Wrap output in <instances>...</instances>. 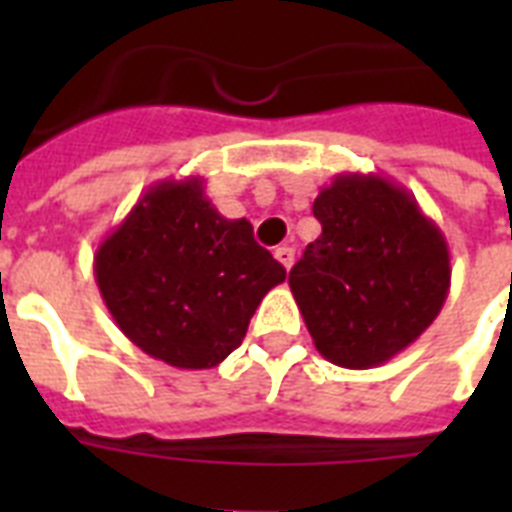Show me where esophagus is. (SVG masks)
I'll return each instance as SVG.
<instances>
[{"label": "esophagus", "mask_w": 512, "mask_h": 512, "mask_svg": "<svg viewBox=\"0 0 512 512\" xmlns=\"http://www.w3.org/2000/svg\"><path fill=\"white\" fill-rule=\"evenodd\" d=\"M273 257H276V260H279V263L289 271V268H292V263H295V249L284 244V247L273 249Z\"/></svg>", "instance_id": "obj_1"}]
</instances>
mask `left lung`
I'll return each instance as SVG.
<instances>
[{
  "mask_svg": "<svg viewBox=\"0 0 512 512\" xmlns=\"http://www.w3.org/2000/svg\"><path fill=\"white\" fill-rule=\"evenodd\" d=\"M321 236L289 271V289L321 356L372 369L436 321L452 265L444 233L382 175L345 172L313 201Z\"/></svg>",
  "mask_w": 512,
  "mask_h": 512,
  "instance_id": "left-lung-1",
  "label": "left lung"
}]
</instances>
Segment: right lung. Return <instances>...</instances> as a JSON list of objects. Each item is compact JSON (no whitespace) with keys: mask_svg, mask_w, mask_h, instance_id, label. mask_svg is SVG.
I'll return each instance as SVG.
<instances>
[{"mask_svg":"<svg viewBox=\"0 0 512 512\" xmlns=\"http://www.w3.org/2000/svg\"><path fill=\"white\" fill-rule=\"evenodd\" d=\"M284 265L204 196L201 177L151 185L100 241L95 281L116 327L177 369H212L247 335Z\"/></svg>","mask_w":512,"mask_h":512,"instance_id":"right-lung-1","label":"right lung"}]
</instances>
